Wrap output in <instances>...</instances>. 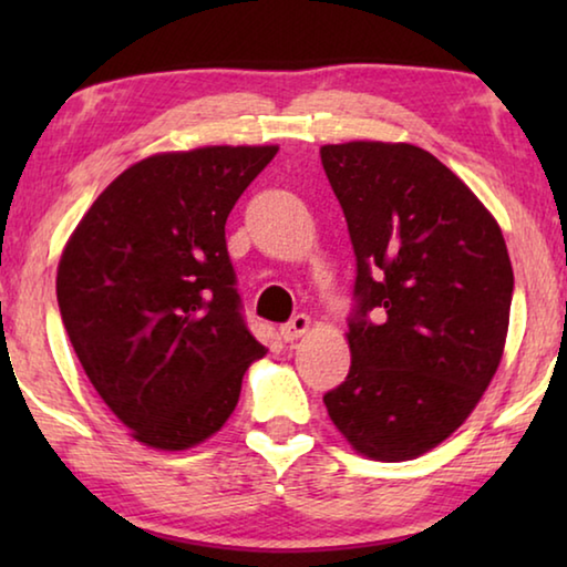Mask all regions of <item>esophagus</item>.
<instances>
[{
	"mask_svg": "<svg viewBox=\"0 0 567 567\" xmlns=\"http://www.w3.org/2000/svg\"><path fill=\"white\" fill-rule=\"evenodd\" d=\"M310 330V318H307V315H295V318L290 320V322H285L282 328H280V334H282V340L285 342H292V340H297V338H302V334Z\"/></svg>",
	"mask_w": 567,
	"mask_h": 567,
	"instance_id": "1",
	"label": "esophagus"
}]
</instances>
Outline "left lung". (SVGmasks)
<instances>
[{
  "instance_id": "obj_1",
  "label": "left lung",
  "mask_w": 567,
  "mask_h": 567,
  "mask_svg": "<svg viewBox=\"0 0 567 567\" xmlns=\"http://www.w3.org/2000/svg\"><path fill=\"white\" fill-rule=\"evenodd\" d=\"M320 157L358 260L352 364L324 408L360 455L412 460L453 435L491 385L511 320V257L495 217L430 152L344 142Z\"/></svg>"
}]
</instances>
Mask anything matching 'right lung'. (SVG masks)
<instances>
[{
  "instance_id": "obj_1",
  "label": "right lung",
  "mask_w": 567,
  "mask_h": 567,
  "mask_svg": "<svg viewBox=\"0 0 567 567\" xmlns=\"http://www.w3.org/2000/svg\"><path fill=\"white\" fill-rule=\"evenodd\" d=\"M275 155V145L152 155L94 199L64 247V330L140 443L187 450L215 435L265 354L243 318L225 223Z\"/></svg>"
}]
</instances>
